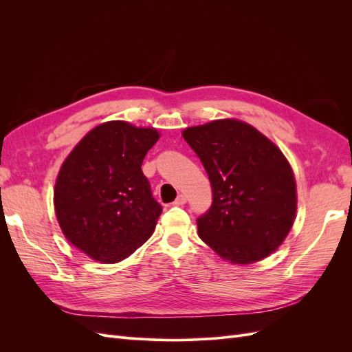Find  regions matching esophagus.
<instances>
[{"instance_id":"obj_1","label":"esophagus","mask_w":352,"mask_h":352,"mask_svg":"<svg viewBox=\"0 0 352 352\" xmlns=\"http://www.w3.org/2000/svg\"><path fill=\"white\" fill-rule=\"evenodd\" d=\"M186 202V197L184 195V194H180L176 199H175V202H173V206H184Z\"/></svg>"}]
</instances>
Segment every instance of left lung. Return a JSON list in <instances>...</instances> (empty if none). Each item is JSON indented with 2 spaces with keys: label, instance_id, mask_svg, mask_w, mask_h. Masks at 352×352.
I'll return each instance as SVG.
<instances>
[{
  "label": "left lung",
  "instance_id": "1",
  "mask_svg": "<svg viewBox=\"0 0 352 352\" xmlns=\"http://www.w3.org/2000/svg\"><path fill=\"white\" fill-rule=\"evenodd\" d=\"M212 189V204L197 220L198 235L219 257L252 264L269 257L296 214L294 170L280 148L250 123L219 119L184 129Z\"/></svg>",
  "mask_w": 352,
  "mask_h": 352
}]
</instances>
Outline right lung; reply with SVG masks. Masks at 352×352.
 <instances>
[{"mask_svg": "<svg viewBox=\"0 0 352 352\" xmlns=\"http://www.w3.org/2000/svg\"><path fill=\"white\" fill-rule=\"evenodd\" d=\"M160 140L155 127L123 120L95 126L63 162L54 210L66 239L100 263H119L153 235L162 206L142 162Z\"/></svg>", "mask_w": 352, "mask_h": 352, "instance_id": "1", "label": "right lung"}]
</instances>
